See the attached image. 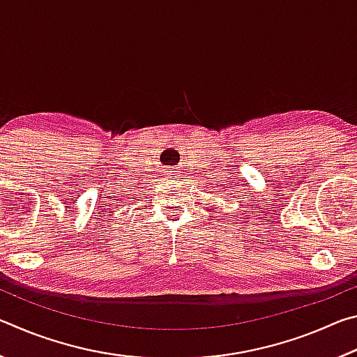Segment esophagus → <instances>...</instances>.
<instances>
[{
    "label": "esophagus",
    "mask_w": 357,
    "mask_h": 357,
    "mask_svg": "<svg viewBox=\"0 0 357 357\" xmlns=\"http://www.w3.org/2000/svg\"><path fill=\"white\" fill-rule=\"evenodd\" d=\"M179 176V174L176 173V172H170V173H168V178H170V179H176Z\"/></svg>",
    "instance_id": "34e87169"
}]
</instances>
